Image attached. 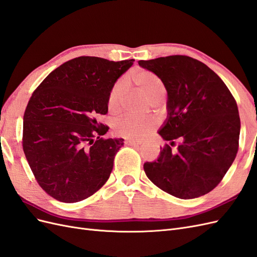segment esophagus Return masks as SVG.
Returning a JSON list of instances; mask_svg holds the SVG:
<instances>
[{
  "mask_svg": "<svg viewBox=\"0 0 257 257\" xmlns=\"http://www.w3.org/2000/svg\"><path fill=\"white\" fill-rule=\"evenodd\" d=\"M125 144L128 146H139V145H142V142L134 141V139H127V141H125Z\"/></svg>",
  "mask_w": 257,
  "mask_h": 257,
  "instance_id": "1",
  "label": "esophagus"
}]
</instances>
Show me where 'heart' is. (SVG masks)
I'll use <instances>...</instances> for the list:
<instances>
[{
  "label": "heart",
  "mask_w": 257,
  "mask_h": 257,
  "mask_svg": "<svg viewBox=\"0 0 257 257\" xmlns=\"http://www.w3.org/2000/svg\"><path fill=\"white\" fill-rule=\"evenodd\" d=\"M133 80L138 89L153 102L161 99L165 94V84L160 77L149 71H138L133 75ZM126 81L121 79L114 83L108 95V108L112 113L122 109L123 100L126 94ZM159 119H137L133 116H123L113 123V132L116 136L126 139H143L159 125Z\"/></svg>",
  "instance_id": "1"
}]
</instances>
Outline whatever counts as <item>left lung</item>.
Returning a JSON list of instances; mask_svg holds the SVG:
<instances>
[{"label": "left lung", "mask_w": 257, "mask_h": 257, "mask_svg": "<svg viewBox=\"0 0 257 257\" xmlns=\"http://www.w3.org/2000/svg\"><path fill=\"white\" fill-rule=\"evenodd\" d=\"M138 64L160 77L167 90L168 118L160 135L165 141L182 139L177 151L167 144L161 148L157 161L144 164L145 173L175 197L203 196L222 181L237 155L236 99L211 68L191 57L177 54Z\"/></svg>", "instance_id": "8db88e82"}]
</instances>
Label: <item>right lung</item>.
Masks as SVG:
<instances>
[{
	"label": "right lung",
	"instance_id": "obj_1",
	"mask_svg": "<svg viewBox=\"0 0 257 257\" xmlns=\"http://www.w3.org/2000/svg\"><path fill=\"white\" fill-rule=\"evenodd\" d=\"M135 60L78 57L52 71L33 92L23 115L22 148L41 188L77 203L106 183L123 139L103 137L108 95Z\"/></svg>",
	"mask_w": 257,
	"mask_h": 257
}]
</instances>
